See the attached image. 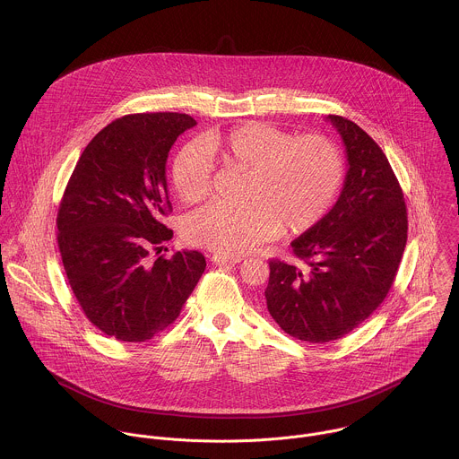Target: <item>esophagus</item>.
Segmentation results:
<instances>
[{
    "label": "esophagus",
    "mask_w": 459,
    "mask_h": 459,
    "mask_svg": "<svg viewBox=\"0 0 459 459\" xmlns=\"http://www.w3.org/2000/svg\"><path fill=\"white\" fill-rule=\"evenodd\" d=\"M210 260L215 263V264H237V263L242 262L244 258L242 256H226V255H212Z\"/></svg>",
    "instance_id": "34e87169"
}]
</instances>
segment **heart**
Listing matches in <instances>:
<instances>
[{"instance_id":"obj_1","label":"heart","mask_w":459,"mask_h":459,"mask_svg":"<svg viewBox=\"0 0 459 459\" xmlns=\"http://www.w3.org/2000/svg\"><path fill=\"white\" fill-rule=\"evenodd\" d=\"M213 160L246 173L244 206L210 204L184 222L189 244L221 255H244L281 235L315 228L332 208L344 180L339 148L324 135L293 134L262 122L210 134L182 146L171 164L178 197L195 204L210 196Z\"/></svg>"}]
</instances>
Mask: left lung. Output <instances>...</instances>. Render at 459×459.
Here are the masks:
<instances>
[{"label": "left lung", "instance_id": "8db88e82", "mask_svg": "<svg viewBox=\"0 0 459 459\" xmlns=\"http://www.w3.org/2000/svg\"><path fill=\"white\" fill-rule=\"evenodd\" d=\"M342 137L348 173L327 215L291 242L300 264L270 260L266 307L286 333L335 341L385 300L406 246L408 215L393 168L351 120L328 115Z\"/></svg>", "mask_w": 459, "mask_h": 459}]
</instances>
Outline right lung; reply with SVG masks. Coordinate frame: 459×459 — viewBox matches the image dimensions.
Returning <instances> with one entry per match:
<instances>
[{
    "mask_svg": "<svg viewBox=\"0 0 459 459\" xmlns=\"http://www.w3.org/2000/svg\"><path fill=\"white\" fill-rule=\"evenodd\" d=\"M195 126L184 113L122 117L88 143L66 184L56 217L66 279L84 316L118 341L169 327L204 272L197 251L159 256L173 237L168 153Z\"/></svg>",
    "mask_w": 459,
    "mask_h": 459,
    "instance_id": "1",
    "label": "right lung"
}]
</instances>
